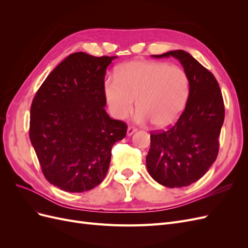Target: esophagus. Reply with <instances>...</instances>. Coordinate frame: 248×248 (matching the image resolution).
I'll use <instances>...</instances> for the list:
<instances>
[{
	"label": "esophagus",
	"mask_w": 248,
	"mask_h": 248,
	"mask_svg": "<svg viewBox=\"0 0 248 248\" xmlns=\"http://www.w3.org/2000/svg\"><path fill=\"white\" fill-rule=\"evenodd\" d=\"M137 131V128L134 126H129L128 129H127V136H131L134 132Z\"/></svg>",
	"instance_id": "1"
}]
</instances>
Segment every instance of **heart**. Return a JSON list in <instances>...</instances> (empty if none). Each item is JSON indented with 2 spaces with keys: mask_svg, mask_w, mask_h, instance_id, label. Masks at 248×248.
I'll return each mask as SVG.
<instances>
[{
  "mask_svg": "<svg viewBox=\"0 0 248 248\" xmlns=\"http://www.w3.org/2000/svg\"><path fill=\"white\" fill-rule=\"evenodd\" d=\"M103 94L112 117L122 120L133 109L137 118L163 128L182 114L189 95V79L177 66L163 62L130 61L120 66L116 78L103 82Z\"/></svg>",
  "mask_w": 248,
  "mask_h": 248,
  "instance_id": "1",
  "label": "heart"
}]
</instances>
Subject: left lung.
<instances>
[{
    "instance_id": "1",
    "label": "left lung",
    "mask_w": 248,
    "mask_h": 248,
    "mask_svg": "<svg viewBox=\"0 0 248 248\" xmlns=\"http://www.w3.org/2000/svg\"><path fill=\"white\" fill-rule=\"evenodd\" d=\"M152 57L179 60L189 79V95L174 125L168 130L151 131L147 169L163 186H188L206 174L218 154L224 120L221 91L213 74L188 52L179 49Z\"/></svg>"
}]
</instances>
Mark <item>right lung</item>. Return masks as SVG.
Returning a JSON list of instances; mask_svg holds the SVG:
<instances>
[{"instance_id":"obj_1","label":"right lung","mask_w":248,"mask_h":248,"mask_svg":"<svg viewBox=\"0 0 248 248\" xmlns=\"http://www.w3.org/2000/svg\"><path fill=\"white\" fill-rule=\"evenodd\" d=\"M116 58L74 52L48 74L34 97L30 140L44 177L61 190L84 192L99 185L112 146L126 136V123L104 109V77Z\"/></svg>"}]
</instances>
